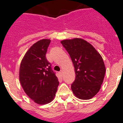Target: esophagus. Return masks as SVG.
<instances>
[{
    "mask_svg": "<svg viewBox=\"0 0 123 123\" xmlns=\"http://www.w3.org/2000/svg\"><path fill=\"white\" fill-rule=\"evenodd\" d=\"M59 73H60L61 76H62V74H63V70H61L60 71Z\"/></svg>",
    "mask_w": 123,
    "mask_h": 123,
    "instance_id": "obj_1",
    "label": "esophagus"
}]
</instances>
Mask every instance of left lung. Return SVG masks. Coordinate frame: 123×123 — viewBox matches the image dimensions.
<instances>
[{
	"label": "left lung",
	"mask_w": 123,
	"mask_h": 123,
	"mask_svg": "<svg viewBox=\"0 0 123 123\" xmlns=\"http://www.w3.org/2000/svg\"><path fill=\"white\" fill-rule=\"evenodd\" d=\"M74 65L75 80L71 89L76 97L87 100L98 93L104 81L105 67L103 58L87 41L81 38L61 41Z\"/></svg>",
	"instance_id": "8db88e82"
}]
</instances>
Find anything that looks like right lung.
Instances as JSON below:
<instances>
[{
  "label": "right lung",
  "instance_id": "1",
  "mask_svg": "<svg viewBox=\"0 0 123 123\" xmlns=\"http://www.w3.org/2000/svg\"><path fill=\"white\" fill-rule=\"evenodd\" d=\"M50 42L43 39L34 43L25 54L19 68V81L24 92L39 105L53 100L59 85L45 57Z\"/></svg>",
  "mask_w": 123,
  "mask_h": 123
}]
</instances>
